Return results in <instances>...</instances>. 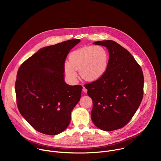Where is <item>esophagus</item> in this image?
<instances>
[{"label":"esophagus","instance_id":"obj_1","mask_svg":"<svg viewBox=\"0 0 161 161\" xmlns=\"http://www.w3.org/2000/svg\"><path fill=\"white\" fill-rule=\"evenodd\" d=\"M83 91L84 92H87V89H86L85 86H83Z\"/></svg>","mask_w":161,"mask_h":161}]
</instances>
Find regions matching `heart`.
Masks as SVG:
<instances>
[{"label": "heart", "mask_w": 161, "mask_h": 161, "mask_svg": "<svg viewBox=\"0 0 161 161\" xmlns=\"http://www.w3.org/2000/svg\"><path fill=\"white\" fill-rule=\"evenodd\" d=\"M69 62L64 64V70L70 80L77 78V69L80 76L88 81H94L101 78L106 71L109 62L107 50L101 46H86L72 52Z\"/></svg>", "instance_id": "1"}]
</instances>
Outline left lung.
<instances>
[{
  "mask_svg": "<svg viewBox=\"0 0 161 161\" xmlns=\"http://www.w3.org/2000/svg\"><path fill=\"white\" fill-rule=\"evenodd\" d=\"M94 44L106 47L109 57L104 75L85 85L93 103L91 119L101 130L119 129L129 123L141 104L143 71L133 56L115 41H100Z\"/></svg>",
  "mask_w": 161,
  "mask_h": 161,
  "instance_id": "obj_1",
  "label": "left lung"
}]
</instances>
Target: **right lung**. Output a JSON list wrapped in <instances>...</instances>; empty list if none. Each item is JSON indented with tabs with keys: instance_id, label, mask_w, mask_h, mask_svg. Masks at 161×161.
<instances>
[{
	"instance_id": "right-lung-1",
	"label": "right lung",
	"mask_w": 161,
	"mask_h": 161,
	"mask_svg": "<svg viewBox=\"0 0 161 161\" xmlns=\"http://www.w3.org/2000/svg\"><path fill=\"white\" fill-rule=\"evenodd\" d=\"M80 42L75 39L41 48L18 69L17 106L23 117L39 132L56 135L70 123L83 87L65 83L64 64L69 52Z\"/></svg>"
}]
</instances>
